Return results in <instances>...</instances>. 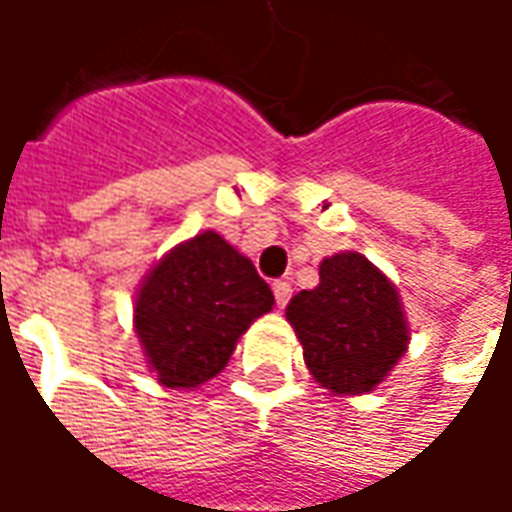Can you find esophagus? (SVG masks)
<instances>
[{
    "instance_id": "34e87169",
    "label": "esophagus",
    "mask_w": 512,
    "mask_h": 512,
    "mask_svg": "<svg viewBox=\"0 0 512 512\" xmlns=\"http://www.w3.org/2000/svg\"><path fill=\"white\" fill-rule=\"evenodd\" d=\"M273 295H276L278 309H284V306L290 303V295H292L290 281H276V284H273Z\"/></svg>"
}]
</instances>
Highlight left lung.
<instances>
[{
	"instance_id": "left-lung-1",
	"label": "left lung",
	"mask_w": 512,
	"mask_h": 512,
	"mask_svg": "<svg viewBox=\"0 0 512 512\" xmlns=\"http://www.w3.org/2000/svg\"><path fill=\"white\" fill-rule=\"evenodd\" d=\"M287 320L303 345L306 368L337 396L373 390L410 343L396 287L351 250L323 259L320 284L292 298Z\"/></svg>"
}]
</instances>
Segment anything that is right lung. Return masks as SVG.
<instances>
[{
    "label": "right lung",
    "instance_id": "right-lung-1",
    "mask_svg": "<svg viewBox=\"0 0 512 512\" xmlns=\"http://www.w3.org/2000/svg\"><path fill=\"white\" fill-rule=\"evenodd\" d=\"M273 292L248 256L206 231L169 250L136 298V334L167 387L217 376L248 326L273 309Z\"/></svg>",
    "mask_w": 512,
    "mask_h": 512
}]
</instances>
